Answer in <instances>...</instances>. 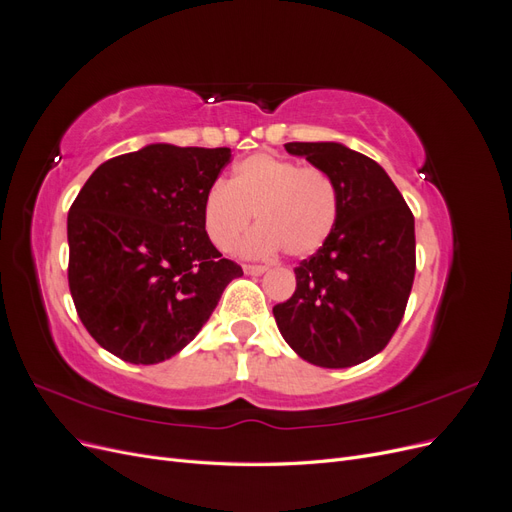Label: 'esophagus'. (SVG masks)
I'll return each mask as SVG.
<instances>
[{"instance_id":"34e87169","label":"esophagus","mask_w":512,"mask_h":512,"mask_svg":"<svg viewBox=\"0 0 512 512\" xmlns=\"http://www.w3.org/2000/svg\"><path fill=\"white\" fill-rule=\"evenodd\" d=\"M243 271L250 273V275H262L267 271L265 265H243Z\"/></svg>"}]
</instances>
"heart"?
<instances>
[{"instance_id": "heart-1", "label": "heart", "mask_w": 512, "mask_h": 512, "mask_svg": "<svg viewBox=\"0 0 512 512\" xmlns=\"http://www.w3.org/2000/svg\"><path fill=\"white\" fill-rule=\"evenodd\" d=\"M339 198L335 181L318 166L254 153L232 168L230 181H215L205 194L203 220L211 243L230 250L256 222L245 241L247 254H284L301 258L327 241L337 222Z\"/></svg>"}]
</instances>
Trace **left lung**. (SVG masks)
Segmentation results:
<instances>
[{
    "label": "left lung",
    "instance_id": "left-lung-1",
    "mask_svg": "<svg viewBox=\"0 0 512 512\" xmlns=\"http://www.w3.org/2000/svg\"><path fill=\"white\" fill-rule=\"evenodd\" d=\"M335 181L337 222L320 250L294 267L297 288L273 307L301 359L352 367L391 342L416 271L414 215L384 168L339 143H286Z\"/></svg>",
    "mask_w": 512,
    "mask_h": 512
}]
</instances>
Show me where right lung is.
I'll return each instance as SVG.
<instances>
[{
    "mask_svg": "<svg viewBox=\"0 0 512 512\" xmlns=\"http://www.w3.org/2000/svg\"><path fill=\"white\" fill-rule=\"evenodd\" d=\"M230 149L147 145L106 160L68 211V286L83 327L121 361L188 346L243 269L215 250L205 194Z\"/></svg>",
    "mask_w": 512,
    "mask_h": 512,
    "instance_id": "right-lung-1",
    "label": "right lung"
}]
</instances>
